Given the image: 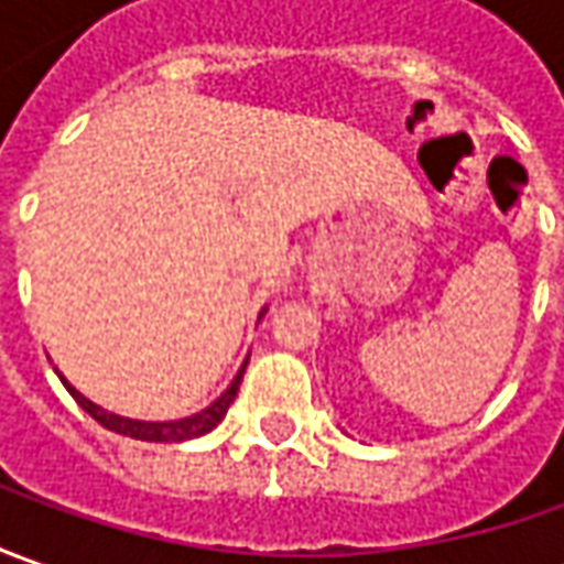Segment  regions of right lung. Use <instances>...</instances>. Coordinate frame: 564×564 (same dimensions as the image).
<instances>
[{
	"mask_svg": "<svg viewBox=\"0 0 564 564\" xmlns=\"http://www.w3.org/2000/svg\"><path fill=\"white\" fill-rule=\"evenodd\" d=\"M262 315H264V308H262ZM262 315H259V318H262ZM246 361H243V368H240V375L230 380V387H227L221 397L215 399L208 409H203V412H196V415H189V417H181V421H137V417H121V415H115V412H108V409H102V405H96V402L84 397L80 390H74L65 378H62V383L68 387L70 397L77 399V405H80L84 412H89V415L96 417L102 427H108V431L124 434V437H133V440H147V443H181V440L203 437V434H208L212 427H218V424H221V417L227 415L230 402H234L237 390H240Z\"/></svg>",
	"mask_w": 564,
	"mask_h": 564,
	"instance_id": "right-lung-1",
	"label": "right lung"
}]
</instances>
